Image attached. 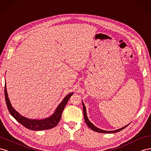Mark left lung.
I'll return each instance as SVG.
<instances>
[{
    "label": "left lung",
    "instance_id": "obj_1",
    "mask_svg": "<svg viewBox=\"0 0 151 151\" xmlns=\"http://www.w3.org/2000/svg\"><path fill=\"white\" fill-rule=\"evenodd\" d=\"M82 105H83V116H84V119H85V123L86 124H87V126L90 128L92 129V130L95 131V132H99V133H116V132H118L119 131L122 130L123 129L125 128L128 124H127V125L124 126L121 128L119 129H118V130H113V131H107V130H101V129L97 128V127H96L94 125V124L90 122V120L88 119V117H87V111H86V107H85V106L83 102L82 101Z\"/></svg>",
    "mask_w": 151,
    "mask_h": 151
}]
</instances>
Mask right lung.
<instances>
[{
  "mask_svg": "<svg viewBox=\"0 0 151 151\" xmlns=\"http://www.w3.org/2000/svg\"><path fill=\"white\" fill-rule=\"evenodd\" d=\"M4 93H5V99L6 105L8 108L9 111L17 121L21 123L24 127L29 129V130H35V131H40V130H45L51 129L58 125L60 119L61 118V115L65 107L66 104L70 99V97L73 94V92L70 93L68 95L64 98V99L58 105V106L55 109L54 113L48 118L40 119H29L26 118L24 116L20 114L18 111H16L14 107L12 106L9 99L8 97V93L6 89V83H5V88H4Z\"/></svg>",
  "mask_w": 151,
  "mask_h": 151,
  "instance_id": "add662e5",
  "label": "right lung"
}]
</instances>
